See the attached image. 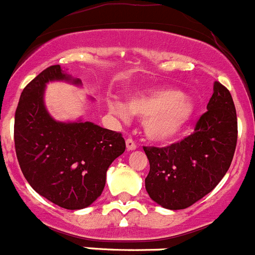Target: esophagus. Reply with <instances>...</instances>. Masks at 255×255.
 <instances>
[{
    "mask_svg": "<svg viewBox=\"0 0 255 255\" xmlns=\"http://www.w3.org/2000/svg\"><path fill=\"white\" fill-rule=\"evenodd\" d=\"M126 146H127L128 151H133V149L137 148V144H135V142L133 141L132 138H127V139H126Z\"/></svg>",
    "mask_w": 255,
    "mask_h": 255,
    "instance_id": "esophagus-1",
    "label": "esophagus"
}]
</instances>
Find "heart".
<instances>
[{
	"label": "heart",
	"instance_id": "heart-1",
	"mask_svg": "<svg viewBox=\"0 0 255 255\" xmlns=\"http://www.w3.org/2000/svg\"><path fill=\"white\" fill-rule=\"evenodd\" d=\"M130 114L143 118L144 133L153 142H168L176 138L194 113V104L175 88H156L133 94L127 101ZM114 114L126 120V107L112 103Z\"/></svg>",
	"mask_w": 255,
	"mask_h": 255
}]
</instances>
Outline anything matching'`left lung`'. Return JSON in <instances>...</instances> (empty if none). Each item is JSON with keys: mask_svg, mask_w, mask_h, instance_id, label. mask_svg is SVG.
<instances>
[{"mask_svg": "<svg viewBox=\"0 0 255 255\" xmlns=\"http://www.w3.org/2000/svg\"><path fill=\"white\" fill-rule=\"evenodd\" d=\"M208 111L194 133L171 146L143 147L149 161L146 190L158 205L180 210L194 205L224 177L234 157L238 121L229 90L215 82Z\"/></svg>", "mask_w": 255, "mask_h": 255, "instance_id": "1", "label": "left lung"}]
</instances>
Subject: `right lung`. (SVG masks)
I'll list each match as a JSON object with an SVG mask.
<instances>
[{
  "mask_svg": "<svg viewBox=\"0 0 255 255\" xmlns=\"http://www.w3.org/2000/svg\"><path fill=\"white\" fill-rule=\"evenodd\" d=\"M51 80L71 79L60 65H51L21 93L13 127L16 156L37 194L60 208L79 210L101 196L107 170L125 152L126 142L122 133L92 122L52 120L44 106L45 84Z\"/></svg>",
  "mask_w": 255,
  "mask_h": 255,
  "instance_id": "right-lung-1",
  "label": "right lung"
}]
</instances>
